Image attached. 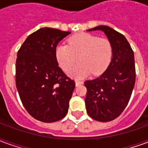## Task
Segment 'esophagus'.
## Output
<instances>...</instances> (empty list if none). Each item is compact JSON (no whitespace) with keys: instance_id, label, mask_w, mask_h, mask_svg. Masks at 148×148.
Here are the masks:
<instances>
[{"instance_id":"esophagus-1","label":"esophagus","mask_w":148,"mask_h":148,"mask_svg":"<svg viewBox=\"0 0 148 148\" xmlns=\"http://www.w3.org/2000/svg\"><path fill=\"white\" fill-rule=\"evenodd\" d=\"M75 84H76V86H80L82 84H83V82L82 81H80V80H76L75 81Z\"/></svg>"}]
</instances>
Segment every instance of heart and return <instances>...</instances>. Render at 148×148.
Listing matches in <instances>:
<instances>
[{"label":"heart","mask_w":148,"mask_h":148,"mask_svg":"<svg viewBox=\"0 0 148 148\" xmlns=\"http://www.w3.org/2000/svg\"><path fill=\"white\" fill-rule=\"evenodd\" d=\"M55 55L64 71H69L79 58L80 62L69 71V74L82 78L91 73L99 75L106 71L112 61V47L106 38L90 33H79L68 39V45H58Z\"/></svg>","instance_id":"heart-1"}]
</instances>
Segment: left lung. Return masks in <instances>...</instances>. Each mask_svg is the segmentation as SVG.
I'll use <instances>...</instances> for the list:
<instances>
[{"label": "left lung", "mask_w": 148, "mask_h": 148, "mask_svg": "<svg viewBox=\"0 0 148 148\" xmlns=\"http://www.w3.org/2000/svg\"><path fill=\"white\" fill-rule=\"evenodd\" d=\"M103 31L112 47V58L106 71L93 80L85 82L88 115L101 122L113 121L128 104L136 82L134 53L126 38L108 26L89 31Z\"/></svg>", "instance_id": "1"}]
</instances>
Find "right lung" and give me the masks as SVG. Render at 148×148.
<instances>
[{"label": "right lung", "mask_w": 148, "mask_h": 148, "mask_svg": "<svg viewBox=\"0 0 148 148\" xmlns=\"http://www.w3.org/2000/svg\"><path fill=\"white\" fill-rule=\"evenodd\" d=\"M71 33L44 27L29 35L17 52L16 86L23 106L38 121L51 123L66 115L75 87L58 66L55 51Z\"/></svg>", "instance_id": "obj_1"}]
</instances>
